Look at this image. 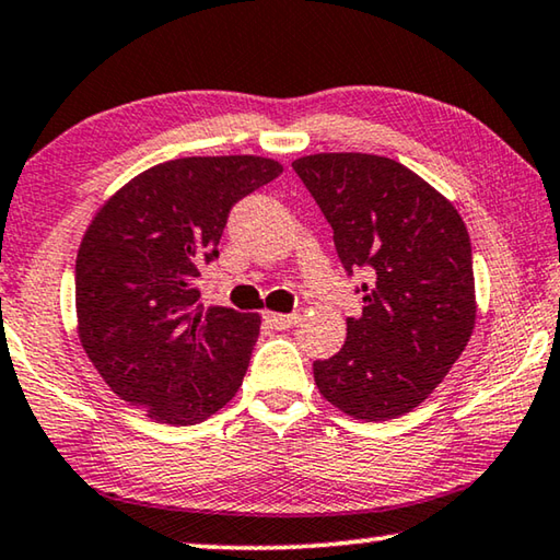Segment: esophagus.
<instances>
[{"instance_id":"esophagus-1","label":"esophagus","mask_w":560,"mask_h":560,"mask_svg":"<svg viewBox=\"0 0 560 560\" xmlns=\"http://www.w3.org/2000/svg\"><path fill=\"white\" fill-rule=\"evenodd\" d=\"M264 318H267V324L277 330H289L291 326L299 324V314H271V311H267Z\"/></svg>"}]
</instances>
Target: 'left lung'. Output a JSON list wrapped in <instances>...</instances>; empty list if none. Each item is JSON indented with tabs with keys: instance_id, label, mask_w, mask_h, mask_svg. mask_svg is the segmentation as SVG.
Segmentation results:
<instances>
[{
	"instance_id": "1",
	"label": "left lung",
	"mask_w": 560,
	"mask_h": 560,
	"mask_svg": "<svg viewBox=\"0 0 560 560\" xmlns=\"http://www.w3.org/2000/svg\"><path fill=\"white\" fill-rule=\"evenodd\" d=\"M293 170L334 230L348 277L365 271L363 314L343 348L316 360L320 395L355 420L420 405L469 343L477 318L471 244L452 202L390 158L318 153Z\"/></svg>"
}]
</instances>
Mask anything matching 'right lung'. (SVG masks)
Instances as JSON below:
<instances>
[{
    "mask_svg": "<svg viewBox=\"0 0 560 560\" xmlns=\"http://www.w3.org/2000/svg\"><path fill=\"white\" fill-rule=\"evenodd\" d=\"M269 158H179L101 207L75 259L81 346L120 400L195 424L240 390L261 318L200 303L232 207L281 175Z\"/></svg>",
    "mask_w": 560,
    "mask_h": 560,
    "instance_id": "obj_1",
    "label": "right lung"
}]
</instances>
